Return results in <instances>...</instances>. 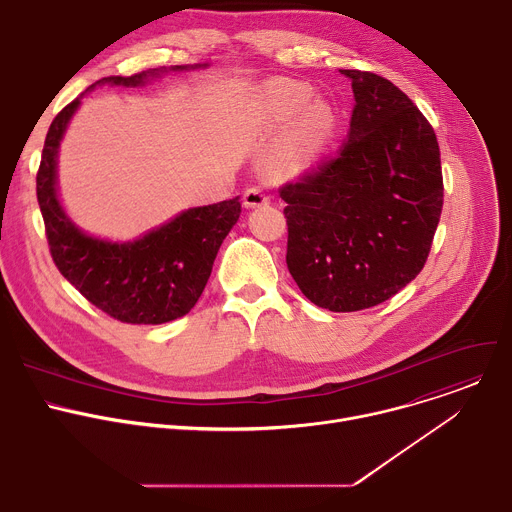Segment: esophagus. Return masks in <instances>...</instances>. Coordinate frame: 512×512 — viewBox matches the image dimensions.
Instances as JSON below:
<instances>
[{
    "label": "esophagus",
    "instance_id": "34e87169",
    "mask_svg": "<svg viewBox=\"0 0 512 512\" xmlns=\"http://www.w3.org/2000/svg\"><path fill=\"white\" fill-rule=\"evenodd\" d=\"M267 202H269V196L265 194V190H261V188H257V186L245 190V194H243V204H245L247 208H257V206H263V204H267Z\"/></svg>",
    "mask_w": 512,
    "mask_h": 512
}]
</instances>
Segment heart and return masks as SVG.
<instances>
[{"label":"heart","instance_id":"heart-1","mask_svg":"<svg viewBox=\"0 0 512 512\" xmlns=\"http://www.w3.org/2000/svg\"><path fill=\"white\" fill-rule=\"evenodd\" d=\"M263 109L271 123L283 125L298 121L294 131V150L300 156H312L320 152L330 139L336 119L328 105L314 103L312 93L298 85L277 83L265 89Z\"/></svg>","mask_w":512,"mask_h":512}]
</instances>
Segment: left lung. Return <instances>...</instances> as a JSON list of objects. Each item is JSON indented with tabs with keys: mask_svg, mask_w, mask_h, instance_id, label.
I'll return each mask as SVG.
<instances>
[{
	"mask_svg": "<svg viewBox=\"0 0 512 512\" xmlns=\"http://www.w3.org/2000/svg\"><path fill=\"white\" fill-rule=\"evenodd\" d=\"M354 93L340 154L279 196L285 263L302 294L330 312L393 298L417 277L444 204L433 127L391 81L342 70Z\"/></svg>",
	"mask_w": 512,
	"mask_h": 512,
	"instance_id": "obj_1",
	"label": "left lung"
}]
</instances>
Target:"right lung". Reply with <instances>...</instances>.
<instances>
[{"label": "right lung", "mask_w": 512, "mask_h": 512, "mask_svg": "<svg viewBox=\"0 0 512 512\" xmlns=\"http://www.w3.org/2000/svg\"><path fill=\"white\" fill-rule=\"evenodd\" d=\"M208 64L160 66L133 77H105L91 85L143 87L164 72H186ZM77 97L52 121L36 176V194L46 237L58 271L99 310L127 324H164L186 316L210 277L225 237L241 216L239 196L178 212L168 223L133 241H109L85 233L66 214L58 196V152Z\"/></svg>", "instance_id": "1"}]
</instances>
